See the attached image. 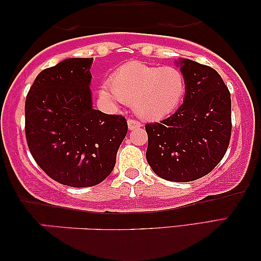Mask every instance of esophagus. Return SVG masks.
Listing matches in <instances>:
<instances>
[{
    "mask_svg": "<svg viewBox=\"0 0 261 261\" xmlns=\"http://www.w3.org/2000/svg\"><path fill=\"white\" fill-rule=\"evenodd\" d=\"M127 123H128V128H129V130L137 129V128L141 127V123L139 122L138 120H134V119H128Z\"/></svg>",
    "mask_w": 261,
    "mask_h": 261,
    "instance_id": "obj_1",
    "label": "esophagus"
}]
</instances>
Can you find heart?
Here are the masks:
<instances>
[{
	"instance_id": "obj_1",
	"label": "heart",
	"mask_w": 261,
	"mask_h": 261,
	"mask_svg": "<svg viewBox=\"0 0 261 261\" xmlns=\"http://www.w3.org/2000/svg\"><path fill=\"white\" fill-rule=\"evenodd\" d=\"M187 92V78L174 66H154L140 62L124 64L113 73L101 96L113 103L133 105L146 120H159L173 113Z\"/></svg>"
}]
</instances>
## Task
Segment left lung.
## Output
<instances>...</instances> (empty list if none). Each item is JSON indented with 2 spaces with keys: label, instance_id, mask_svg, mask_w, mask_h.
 Here are the masks:
<instances>
[{
  "label": "left lung",
  "instance_id": "1",
  "mask_svg": "<svg viewBox=\"0 0 261 261\" xmlns=\"http://www.w3.org/2000/svg\"><path fill=\"white\" fill-rule=\"evenodd\" d=\"M187 78L185 98L177 112L145 126L146 159L160 178L192 181L215 169L226 154L231 135V99L216 70L180 59Z\"/></svg>",
  "mask_w": 261,
  "mask_h": 261
}]
</instances>
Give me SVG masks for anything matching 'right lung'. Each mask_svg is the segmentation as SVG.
<instances>
[{
    "instance_id": "add662e5",
    "label": "right lung",
    "mask_w": 261,
    "mask_h": 261,
    "mask_svg": "<svg viewBox=\"0 0 261 261\" xmlns=\"http://www.w3.org/2000/svg\"><path fill=\"white\" fill-rule=\"evenodd\" d=\"M92 58H69L42 70L24 103L31 154L52 179L72 188L94 187L115 166L128 126L122 115L92 108Z\"/></svg>"
}]
</instances>
